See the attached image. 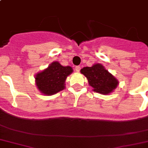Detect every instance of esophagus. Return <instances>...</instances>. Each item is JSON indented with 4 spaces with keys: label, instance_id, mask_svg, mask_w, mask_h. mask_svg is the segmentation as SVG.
Segmentation results:
<instances>
[{
    "label": "esophagus",
    "instance_id": "34e87169",
    "mask_svg": "<svg viewBox=\"0 0 148 148\" xmlns=\"http://www.w3.org/2000/svg\"><path fill=\"white\" fill-rule=\"evenodd\" d=\"M80 69H81V67L79 66V65H77V66L75 67V71L77 72H79V71H80Z\"/></svg>",
    "mask_w": 148,
    "mask_h": 148
}]
</instances>
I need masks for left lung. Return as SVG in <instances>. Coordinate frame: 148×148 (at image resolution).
<instances>
[{"mask_svg":"<svg viewBox=\"0 0 148 148\" xmlns=\"http://www.w3.org/2000/svg\"><path fill=\"white\" fill-rule=\"evenodd\" d=\"M80 72L87 77L88 83L93 87L94 91L102 95L110 94L119 84L116 78L101 64H95L92 67H84L80 70Z\"/></svg>","mask_w":148,"mask_h":148,"instance_id":"left-lung-1","label":"left lung"}]
</instances>
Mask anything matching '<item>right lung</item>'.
<instances>
[{
	"label": "right lung",
	"instance_id": "add662e5",
	"mask_svg": "<svg viewBox=\"0 0 148 148\" xmlns=\"http://www.w3.org/2000/svg\"><path fill=\"white\" fill-rule=\"evenodd\" d=\"M72 72L71 67H64L58 62H52L47 69L36 76L37 88L47 95L57 93L65 88V79Z\"/></svg>",
	"mask_w": 148,
	"mask_h": 148
}]
</instances>
